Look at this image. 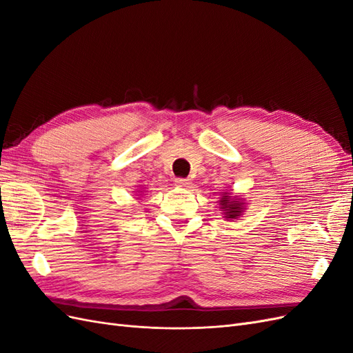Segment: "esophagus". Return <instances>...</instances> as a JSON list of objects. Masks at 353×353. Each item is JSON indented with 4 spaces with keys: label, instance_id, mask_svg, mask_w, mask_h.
<instances>
[{
    "label": "esophagus",
    "instance_id": "34e87169",
    "mask_svg": "<svg viewBox=\"0 0 353 353\" xmlns=\"http://www.w3.org/2000/svg\"><path fill=\"white\" fill-rule=\"evenodd\" d=\"M175 185L178 187H190L191 185V181L188 178H176L175 179Z\"/></svg>",
    "mask_w": 353,
    "mask_h": 353
}]
</instances>
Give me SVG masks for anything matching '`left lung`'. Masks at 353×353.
Here are the masks:
<instances>
[{
  "label": "left lung",
  "mask_w": 353,
  "mask_h": 353,
  "mask_svg": "<svg viewBox=\"0 0 353 353\" xmlns=\"http://www.w3.org/2000/svg\"><path fill=\"white\" fill-rule=\"evenodd\" d=\"M245 203L241 197L239 196H232L231 193H222L219 197V209L223 213V218L227 221H234L239 219L241 215H244L245 210Z\"/></svg>",
  "instance_id": "8db88e82"
}]
</instances>
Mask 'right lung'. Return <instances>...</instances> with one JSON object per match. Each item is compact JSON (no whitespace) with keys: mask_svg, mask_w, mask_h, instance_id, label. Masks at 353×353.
Here are the masks:
<instances>
[{"mask_svg":"<svg viewBox=\"0 0 353 353\" xmlns=\"http://www.w3.org/2000/svg\"><path fill=\"white\" fill-rule=\"evenodd\" d=\"M135 193H138V196H141V193H144V191H140V190H138V191H135Z\"/></svg>","mask_w":353,"mask_h":353,"instance_id":"obj_1","label":"right lung"}]
</instances>
